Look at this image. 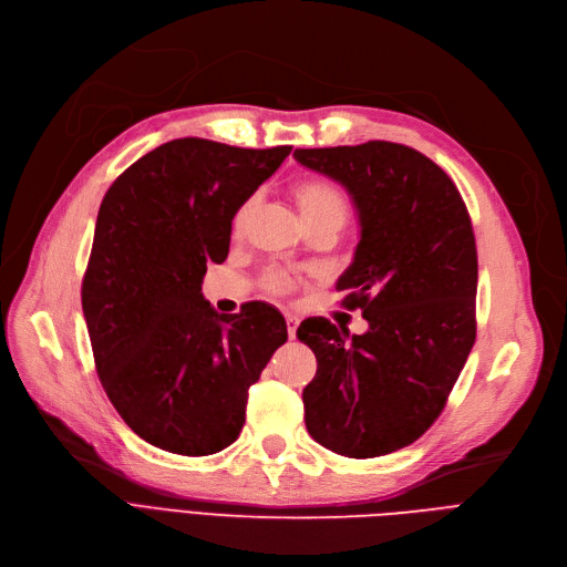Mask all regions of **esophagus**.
I'll return each instance as SVG.
<instances>
[{"mask_svg":"<svg viewBox=\"0 0 567 567\" xmlns=\"http://www.w3.org/2000/svg\"><path fill=\"white\" fill-rule=\"evenodd\" d=\"M287 319V333H289V340L296 338V329H299V317L296 315H285Z\"/></svg>","mask_w":567,"mask_h":567,"instance_id":"esophagus-1","label":"esophagus"}]
</instances>
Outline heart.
Instances as JSON below:
<instances>
[{
  "label": "heart",
  "mask_w": 567,
  "mask_h": 567,
  "mask_svg": "<svg viewBox=\"0 0 567 567\" xmlns=\"http://www.w3.org/2000/svg\"><path fill=\"white\" fill-rule=\"evenodd\" d=\"M257 195L248 197L241 206L236 208L234 214V229H241L246 225V220L250 218L252 208L257 204ZM296 202L301 206V214L306 225H317V223H333L338 227L344 225V220L349 218V199L347 195L331 182H323V178H310V182H301L296 186ZM266 287L271 291H287L291 287L289 278L285 274H268L264 278Z\"/></svg>",
  "instance_id": "obj_1"
}]
</instances>
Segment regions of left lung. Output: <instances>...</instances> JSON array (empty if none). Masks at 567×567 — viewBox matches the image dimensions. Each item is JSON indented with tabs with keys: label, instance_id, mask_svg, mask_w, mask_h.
I'll return each instance as SVG.
<instances>
[{
	"label": "left lung",
	"instance_id": "left-lung-1",
	"mask_svg": "<svg viewBox=\"0 0 567 567\" xmlns=\"http://www.w3.org/2000/svg\"><path fill=\"white\" fill-rule=\"evenodd\" d=\"M293 158L353 199L361 241L336 289L370 326L349 342L323 317L299 326L317 355L306 427L338 455H389L432 427L475 342L478 252L466 204L449 174L404 144L296 148Z\"/></svg>",
	"mask_w": 567,
	"mask_h": 567
}]
</instances>
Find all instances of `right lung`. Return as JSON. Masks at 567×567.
I'll list each match as a JSON object with an SVG mask.
<instances>
[{"label": "right lung", "mask_w": 567, "mask_h": 567, "mask_svg": "<svg viewBox=\"0 0 567 567\" xmlns=\"http://www.w3.org/2000/svg\"><path fill=\"white\" fill-rule=\"evenodd\" d=\"M289 152L172 140L118 174L101 202L82 280L86 331L116 413L161 451L202 457L234 443L250 385L287 342L276 308L218 315L202 278L229 252L236 208Z\"/></svg>", "instance_id": "right-lung-1"}]
</instances>
